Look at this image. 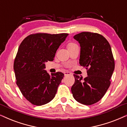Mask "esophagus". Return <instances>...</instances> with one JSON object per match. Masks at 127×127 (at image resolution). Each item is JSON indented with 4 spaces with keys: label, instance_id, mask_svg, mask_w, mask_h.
I'll return each instance as SVG.
<instances>
[{
    "label": "esophagus",
    "instance_id": "obj_1",
    "mask_svg": "<svg viewBox=\"0 0 127 127\" xmlns=\"http://www.w3.org/2000/svg\"><path fill=\"white\" fill-rule=\"evenodd\" d=\"M64 75H65V76H68V75H71V73L69 72L68 71H65L64 72Z\"/></svg>",
    "mask_w": 127,
    "mask_h": 127
}]
</instances>
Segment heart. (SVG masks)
<instances>
[{
    "instance_id": "1",
    "label": "heart",
    "mask_w": 127,
    "mask_h": 127,
    "mask_svg": "<svg viewBox=\"0 0 127 127\" xmlns=\"http://www.w3.org/2000/svg\"><path fill=\"white\" fill-rule=\"evenodd\" d=\"M76 44L75 43H73V42H68V43L67 44V48H71L72 47H73L74 45H75Z\"/></svg>"
}]
</instances>
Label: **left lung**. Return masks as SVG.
<instances>
[{
    "label": "left lung",
    "mask_w": 127,
    "mask_h": 127,
    "mask_svg": "<svg viewBox=\"0 0 127 127\" xmlns=\"http://www.w3.org/2000/svg\"><path fill=\"white\" fill-rule=\"evenodd\" d=\"M80 45V65L87 70L85 78L74 74L71 91L75 99L85 105L97 103L109 88L115 62L111 47L101 34L82 32L73 37Z\"/></svg>",
    "instance_id": "8db88e82"
}]
</instances>
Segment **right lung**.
<instances>
[{"label": "right lung", "instance_id": "add662e5", "mask_svg": "<svg viewBox=\"0 0 127 127\" xmlns=\"http://www.w3.org/2000/svg\"><path fill=\"white\" fill-rule=\"evenodd\" d=\"M68 34H32L20 45L14 61L16 84L23 96L35 106H42L55 97L64 74L49 75L45 62L54 60L55 53Z\"/></svg>", "mask_w": 127, "mask_h": 127}]
</instances>
